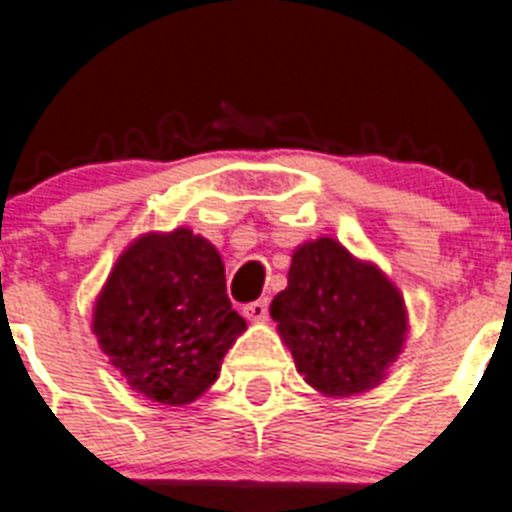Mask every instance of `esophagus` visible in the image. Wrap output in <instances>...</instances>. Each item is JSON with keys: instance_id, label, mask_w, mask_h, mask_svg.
Here are the masks:
<instances>
[{"instance_id": "esophagus-1", "label": "esophagus", "mask_w": 512, "mask_h": 512, "mask_svg": "<svg viewBox=\"0 0 512 512\" xmlns=\"http://www.w3.org/2000/svg\"><path fill=\"white\" fill-rule=\"evenodd\" d=\"M243 314H246L248 320L253 322H264L266 320V314H269V299H256V302L246 304L243 307Z\"/></svg>"}]
</instances>
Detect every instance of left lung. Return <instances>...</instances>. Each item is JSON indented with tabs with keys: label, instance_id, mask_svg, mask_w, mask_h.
Wrapping results in <instances>:
<instances>
[{
	"label": "left lung",
	"instance_id": "8db88e82",
	"mask_svg": "<svg viewBox=\"0 0 512 512\" xmlns=\"http://www.w3.org/2000/svg\"><path fill=\"white\" fill-rule=\"evenodd\" d=\"M271 317L304 381L325 396L378 386L409 332L406 304L391 279L327 236L294 251L289 284L271 302Z\"/></svg>",
	"mask_w": 512,
	"mask_h": 512
}]
</instances>
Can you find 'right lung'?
I'll return each instance as SVG.
<instances>
[{"label":"right lung","mask_w":512,"mask_h":512,"mask_svg":"<svg viewBox=\"0 0 512 512\" xmlns=\"http://www.w3.org/2000/svg\"><path fill=\"white\" fill-rule=\"evenodd\" d=\"M246 320L225 294L218 248L190 228L144 233L116 261L93 332L131 388L185 406L215 383Z\"/></svg>","instance_id":"obj_1"}]
</instances>
